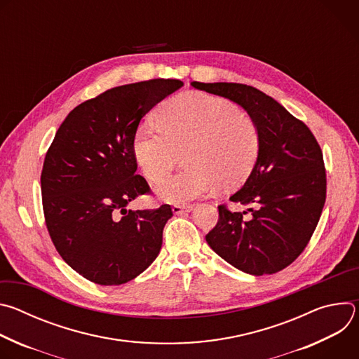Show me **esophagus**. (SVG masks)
<instances>
[{
    "label": "esophagus",
    "instance_id": "34e87169",
    "mask_svg": "<svg viewBox=\"0 0 359 359\" xmlns=\"http://www.w3.org/2000/svg\"><path fill=\"white\" fill-rule=\"evenodd\" d=\"M191 209H193L191 206H180V204H175V206L172 208V210H173L175 215H183V213L190 212Z\"/></svg>",
    "mask_w": 359,
    "mask_h": 359
}]
</instances>
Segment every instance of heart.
<instances>
[{"label": "heart", "mask_w": 359, "mask_h": 359, "mask_svg": "<svg viewBox=\"0 0 359 359\" xmlns=\"http://www.w3.org/2000/svg\"><path fill=\"white\" fill-rule=\"evenodd\" d=\"M159 123L142 125L133 136V155L144 176L161 184L186 151L189 166L168 179L159 194L186 203L245 182L260 153V130L231 102L203 92H184L159 111Z\"/></svg>", "instance_id": "obj_1"}]
</instances>
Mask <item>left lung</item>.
<instances>
[{
	"mask_svg": "<svg viewBox=\"0 0 359 359\" xmlns=\"http://www.w3.org/2000/svg\"><path fill=\"white\" fill-rule=\"evenodd\" d=\"M240 105L260 130V153L244 186L230 201L251 213L219 206L208 244L233 267L252 276L290 266L309 244L321 217L327 177L313 132L276 99L244 83L191 82Z\"/></svg>",
	"mask_w": 359,
	"mask_h": 359,
	"instance_id": "1",
	"label": "left lung"
}]
</instances>
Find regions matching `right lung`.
Wrapping results in <instances>:
<instances>
[{
	"instance_id": "right-lung-1",
	"label": "right lung",
	"mask_w": 359,
	"mask_h": 359,
	"mask_svg": "<svg viewBox=\"0 0 359 359\" xmlns=\"http://www.w3.org/2000/svg\"><path fill=\"white\" fill-rule=\"evenodd\" d=\"M179 79H150L112 88L85 100L65 118L41 173L48 233L64 262L86 280L121 285L143 273L162 248L169 204L129 210L150 191L136 175L133 136L140 119Z\"/></svg>"
}]
</instances>
